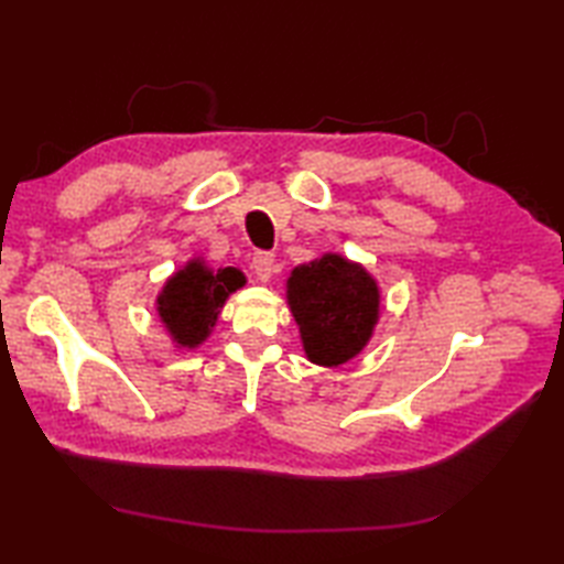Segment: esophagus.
Listing matches in <instances>:
<instances>
[{"mask_svg":"<svg viewBox=\"0 0 564 564\" xmlns=\"http://www.w3.org/2000/svg\"><path fill=\"white\" fill-rule=\"evenodd\" d=\"M251 271H254L257 281L267 283L273 273V254H269V251H257V254L251 257Z\"/></svg>","mask_w":564,"mask_h":564,"instance_id":"34e87169","label":"esophagus"}]
</instances>
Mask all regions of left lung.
I'll use <instances>...</instances> for the list:
<instances>
[{
    "label": "left lung",
    "instance_id": "1",
    "mask_svg": "<svg viewBox=\"0 0 564 564\" xmlns=\"http://www.w3.org/2000/svg\"><path fill=\"white\" fill-rule=\"evenodd\" d=\"M285 301L310 364L337 368L361 354L380 319V289L364 263L327 251L297 263Z\"/></svg>",
    "mask_w": 564,
    "mask_h": 564
}]
</instances>
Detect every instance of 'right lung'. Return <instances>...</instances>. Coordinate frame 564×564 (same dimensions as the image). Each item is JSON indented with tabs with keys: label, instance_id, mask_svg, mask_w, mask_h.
Here are the masks:
<instances>
[{
	"label": "right lung",
	"instance_id": "1",
	"mask_svg": "<svg viewBox=\"0 0 564 564\" xmlns=\"http://www.w3.org/2000/svg\"><path fill=\"white\" fill-rule=\"evenodd\" d=\"M245 283V273L235 267L213 269L203 257H191L164 281L154 313L176 349H198L218 325L227 297Z\"/></svg>",
	"mask_w": 564,
	"mask_h": 564
}]
</instances>
